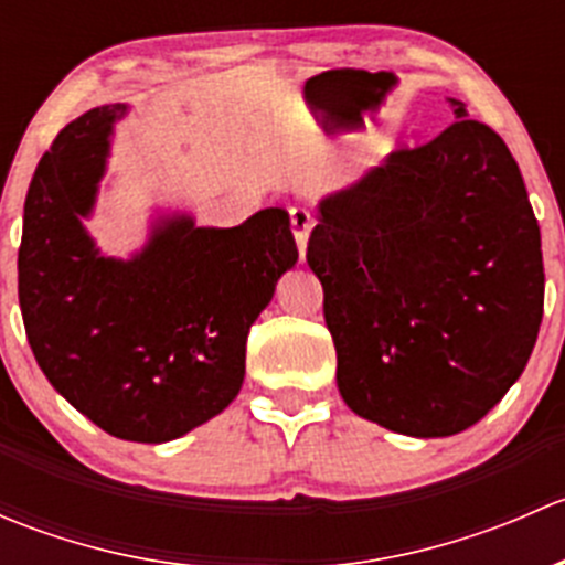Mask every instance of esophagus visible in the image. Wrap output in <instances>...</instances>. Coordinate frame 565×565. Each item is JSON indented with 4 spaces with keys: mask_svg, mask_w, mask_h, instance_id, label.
<instances>
[{
    "mask_svg": "<svg viewBox=\"0 0 565 565\" xmlns=\"http://www.w3.org/2000/svg\"><path fill=\"white\" fill-rule=\"evenodd\" d=\"M289 218H292V235H295V243H298L300 259H306V243H309V232L311 226H315V221H311L309 210L303 207L289 210Z\"/></svg>",
    "mask_w": 565,
    "mask_h": 565,
    "instance_id": "esophagus-1",
    "label": "esophagus"
}]
</instances>
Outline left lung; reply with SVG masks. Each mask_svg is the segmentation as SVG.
Here are the masks:
<instances>
[{"instance_id":"1","label":"left lung","mask_w":565,"mask_h":565,"mask_svg":"<svg viewBox=\"0 0 565 565\" xmlns=\"http://www.w3.org/2000/svg\"><path fill=\"white\" fill-rule=\"evenodd\" d=\"M319 202L324 289L352 413L409 437L483 418L525 372L544 315L541 232L520 167L465 117Z\"/></svg>"}]
</instances>
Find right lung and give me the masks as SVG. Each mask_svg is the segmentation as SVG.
Returning <instances> with one entry per match:
<instances>
[{
    "label": "right lung",
    "mask_w": 565,
    "mask_h": 565,
    "mask_svg": "<svg viewBox=\"0 0 565 565\" xmlns=\"http://www.w3.org/2000/svg\"><path fill=\"white\" fill-rule=\"evenodd\" d=\"M125 106L89 108L56 134L24 202L19 303L38 366L95 426L167 443L218 415L246 374V339L298 262L289 213L232 230L172 218L134 259H106L82 226Z\"/></svg>",
    "instance_id": "right-lung-1"
}]
</instances>
